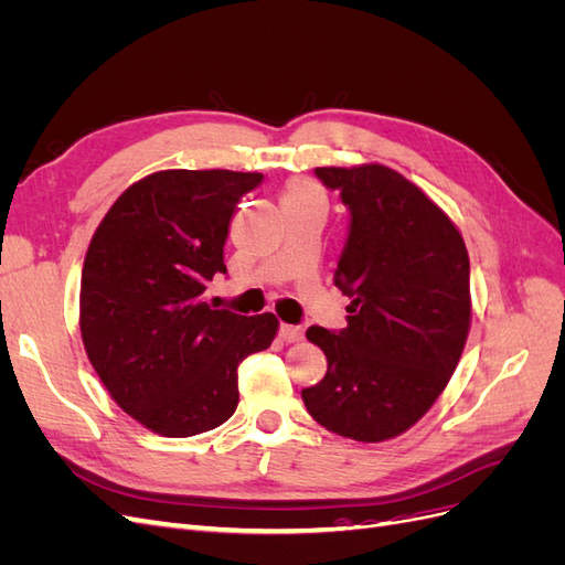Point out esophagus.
Segmentation results:
<instances>
[{
    "label": "esophagus",
    "mask_w": 565,
    "mask_h": 565,
    "mask_svg": "<svg viewBox=\"0 0 565 565\" xmlns=\"http://www.w3.org/2000/svg\"><path fill=\"white\" fill-rule=\"evenodd\" d=\"M280 339L287 341V344H297V341L303 339V330L297 328V324H280Z\"/></svg>",
    "instance_id": "obj_1"
}]
</instances>
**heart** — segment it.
Returning <instances> with one entry per match:
<instances>
[{
    "mask_svg": "<svg viewBox=\"0 0 565 565\" xmlns=\"http://www.w3.org/2000/svg\"><path fill=\"white\" fill-rule=\"evenodd\" d=\"M311 195H320V188L309 179H295V181H289L285 188V200L311 198Z\"/></svg>",
    "mask_w": 565,
    "mask_h": 565,
    "instance_id": "heart-1",
    "label": "heart"
}]
</instances>
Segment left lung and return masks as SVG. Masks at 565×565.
Here are the masks:
<instances>
[{"instance_id": "obj_1", "label": "left lung", "mask_w": 565, "mask_h": 565, "mask_svg": "<svg viewBox=\"0 0 565 565\" xmlns=\"http://www.w3.org/2000/svg\"><path fill=\"white\" fill-rule=\"evenodd\" d=\"M316 174L351 210L334 270L351 303L341 332L306 330L328 372L301 398L328 431L382 443L415 426L452 377L471 328L469 254L452 218L396 169L370 162Z\"/></svg>"}]
</instances>
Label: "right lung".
Here are the masks:
<instances>
[{
    "mask_svg": "<svg viewBox=\"0 0 565 565\" xmlns=\"http://www.w3.org/2000/svg\"><path fill=\"white\" fill-rule=\"evenodd\" d=\"M259 172L162 169L100 221L82 268L79 332L110 398L152 434L198 436L237 407V365L278 334L273 313L214 311L237 200Z\"/></svg>",
    "mask_w": 565,
    "mask_h": 565,
    "instance_id": "right-lung-1",
    "label": "right lung"
}]
</instances>
